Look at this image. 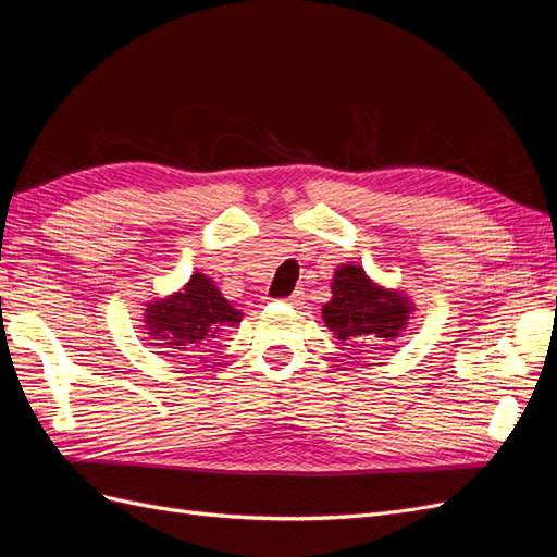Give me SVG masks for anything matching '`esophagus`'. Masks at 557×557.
Wrapping results in <instances>:
<instances>
[{"instance_id": "34e87169", "label": "esophagus", "mask_w": 557, "mask_h": 557, "mask_svg": "<svg viewBox=\"0 0 557 557\" xmlns=\"http://www.w3.org/2000/svg\"><path fill=\"white\" fill-rule=\"evenodd\" d=\"M301 297H305V295H301V293L297 290V293H293V295H288V297H283L281 301H285V305H290V307H299V305H301Z\"/></svg>"}]
</instances>
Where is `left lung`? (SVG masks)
Segmentation results:
<instances>
[{
	"label": "left lung",
	"mask_w": 557,
	"mask_h": 557,
	"mask_svg": "<svg viewBox=\"0 0 557 557\" xmlns=\"http://www.w3.org/2000/svg\"><path fill=\"white\" fill-rule=\"evenodd\" d=\"M411 311L407 297L381 290L360 267L344 264L336 269L332 301L325 305L323 318L336 339L360 350L372 339H395Z\"/></svg>",
	"instance_id": "1"
}]
</instances>
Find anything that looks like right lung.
Returning <instances> with one entry per match:
<instances>
[{"mask_svg": "<svg viewBox=\"0 0 557 557\" xmlns=\"http://www.w3.org/2000/svg\"><path fill=\"white\" fill-rule=\"evenodd\" d=\"M146 311V323L153 334L150 339H158V346L170 344L166 348L188 352H201L195 348L209 344L223 327L239 323L242 318L205 274H195L183 293L150 305Z\"/></svg>", "mask_w": 557, "mask_h": 557, "instance_id": "add662e5", "label": "right lung"}]
</instances>
